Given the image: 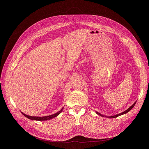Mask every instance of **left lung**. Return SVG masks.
I'll use <instances>...</instances> for the list:
<instances>
[{
	"label": "left lung",
	"mask_w": 149,
	"mask_h": 149,
	"mask_svg": "<svg viewBox=\"0 0 149 149\" xmlns=\"http://www.w3.org/2000/svg\"><path fill=\"white\" fill-rule=\"evenodd\" d=\"M136 102H135L134 104H133L130 107H129L127 110H126L125 111H124V112H123L122 113H119V114H117V115H112V116H107V115H102V114H101L100 113H99V112H96V113L97 114H98V115H100V116H103V117H106V118H116V117H117V116H120V115H123V114H126V113H127V112H129L131 109L134 107V106H135V104H136Z\"/></svg>",
	"instance_id": "1"
}]
</instances>
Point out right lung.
Listing matches in <instances>:
<instances>
[{"label":"right lung","mask_w":149,"mask_h":149,"mask_svg":"<svg viewBox=\"0 0 149 149\" xmlns=\"http://www.w3.org/2000/svg\"><path fill=\"white\" fill-rule=\"evenodd\" d=\"M63 107H62L61 110L60 111H58V112L51 115H48V116H29L28 115H26L25 113H23L22 112H21V113L24 115L25 116H26V118H28L29 120H36V121H46V120H49L51 119H52L55 117L57 116L63 111Z\"/></svg>","instance_id":"right-lung-1"}]
</instances>
